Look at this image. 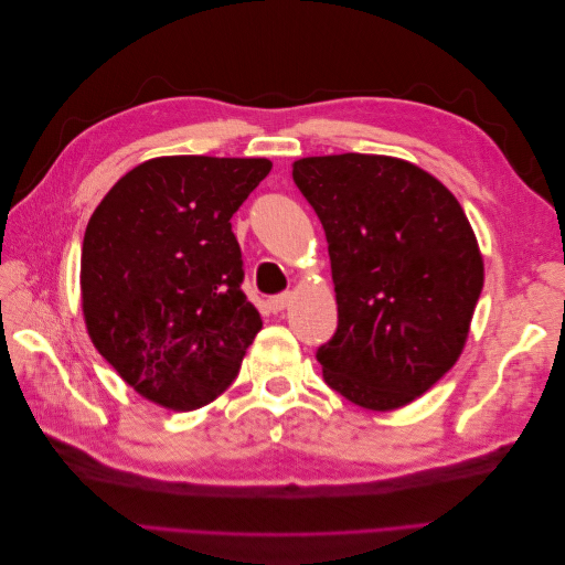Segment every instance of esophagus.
<instances>
[{
    "instance_id": "34e87169",
    "label": "esophagus",
    "mask_w": 565,
    "mask_h": 565,
    "mask_svg": "<svg viewBox=\"0 0 565 565\" xmlns=\"http://www.w3.org/2000/svg\"><path fill=\"white\" fill-rule=\"evenodd\" d=\"M292 299H295V295L292 292H285V295H276V297H270L268 299V309L273 311V313H280V311H285L289 303H292Z\"/></svg>"
}]
</instances>
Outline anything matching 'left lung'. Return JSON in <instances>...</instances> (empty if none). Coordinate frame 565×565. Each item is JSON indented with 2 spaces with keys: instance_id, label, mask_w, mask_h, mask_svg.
Here are the masks:
<instances>
[{
  "instance_id": "left-lung-1",
  "label": "left lung",
  "mask_w": 565,
  "mask_h": 565,
  "mask_svg": "<svg viewBox=\"0 0 565 565\" xmlns=\"http://www.w3.org/2000/svg\"><path fill=\"white\" fill-rule=\"evenodd\" d=\"M292 179L328 237L339 324L316 353L330 388L365 409L413 403L465 349L483 256L457 198L388 156L303 158Z\"/></svg>"
}]
</instances>
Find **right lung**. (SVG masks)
<instances>
[{
  "instance_id": "obj_1",
  "label": "right lung",
  "mask_w": 565,
  "mask_h": 565,
  "mask_svg": "<svg viewBox=\"0 0 565 565\" xmlns=\"http://www.w3.org/2000/svg\"><path fill=\"white\" fill-rule=\"evenodd\" d=\"M270 167L266 158H156L94 210L82 243L84 322L143 398L185 413L241 372L262 316L241 289L231 216Z\"/></svg>"
}]
</instances>
